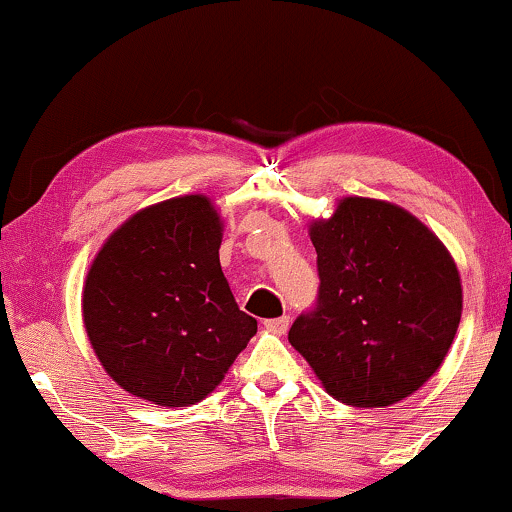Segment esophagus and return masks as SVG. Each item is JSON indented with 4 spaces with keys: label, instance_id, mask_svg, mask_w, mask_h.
I'll return each instance as SVG.
<instances>
[{
    "label": "esophagus",
    "instance_id": "1",
    "mask_svg": "<svg viewBox=\"0 0 512 512\" xmlns=\"http://www.w3.org/2000/svg\"><path fill=\"white\" fill-rule=\"evenodd\" d=\"M263 326L268 328L270 333H277V335H284L286 328H289V317H277V319H265Z\"/></svg>",
    "mask_w": 512,
    "mask_h": 512
}]
</instances>
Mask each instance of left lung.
I'll use <instances>...</instances> for the list:
<instances>
[{"mask_svg": "<svg viewBox=\"0 0 512 512\" xmlns=\"http://www.w3.org/2000/svg\"><path fill=\"white\" fill-rule=\"evenodd\" d=\"M319 303L289 342L321 387L354 408H387L429 382L457 335L461 277L438 235L387 200L340 198L310 221Z\"/></svg>", "mask_w": 512, "mask_h": 512, "instance_id": "obj_1", "label": "left lung"}]
</instances>
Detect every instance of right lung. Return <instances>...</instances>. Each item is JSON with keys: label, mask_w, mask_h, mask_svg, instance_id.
<instances>
[{"label": "right lung", "mask_w": 512, "mask_h": 512, "mask_svg": "<svg viewBox=\"0 0 512 512\" xmlns=\"http://www.w3.org/2000/svg\"><path fill=\"white\" fill-rule=\"evenodd\" d=\"M214 200L179 195L123 221L90 263L81 312L118 387L163 408L200 403L256 333L223 277Z\"/></svg>", "instance_id": "right-lung-1"}]
</instances>
